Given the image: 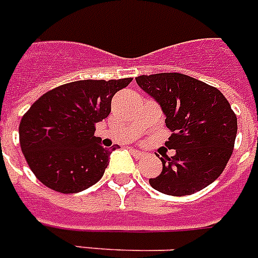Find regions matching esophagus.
I'll return each instance as SVG.
<instances>
[{"label": "esophagus", "mask_w": 258, "mask_h": 258, "mask_svg": "<svg viewBox=\"0 0 258 258\" xmlns=\"http://www.w3.org/2000/svg\"><path fill=\"white\" fill-rule=\"evenodd\" d=\"M131 153H132V155H133L134 158H137V159H141V158H144V155H145V154L142 153V151L134 150V149H131Z\"/></svg>", "instance_id": "1"}]
</instances>
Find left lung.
<instances>
[{
    "label": "left lung",
    "mask_w": 258,
    "mask_h": 258,
    "mask_svg": "<svg viewBox=\"0 0 258 258\" xmlns=\"http://www.w3.org/2000/svg\"><path fill=\"white\" fill-rule=\"evenodd\" d=\"M136 81L162 107L172 132L166 146L176 150L171 158H160L162 172L149 180L150 185L179 197L210 185L234 151L237 118L227 99L213 86L180 73L140 76Z\"/></svg>",
    "instance_id": "left-lung-1"
}]
</instances>
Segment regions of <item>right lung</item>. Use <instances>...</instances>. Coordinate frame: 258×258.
I'll use <instances>...</instances> for the list:
<instances>
[{
	"instance_id": "add662e5",
	"label": "right lung",
	"mask_w": 258,
	"mask_h": 258,
	"mask_svg": "<svg viewBox=\"0 0 258 258\" xmlns=\"http://www.w3.org/2000/svg\"><path fill=\"white\" fill-rule=\"evenodd\" d=\"M132 81L65 83L31 105L19 124V142L39 181L68 195L85 190L102 179L111 150L95 137V125L109 114L114 94Z\"/></svg>"
}]
</instances>
